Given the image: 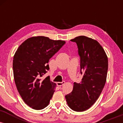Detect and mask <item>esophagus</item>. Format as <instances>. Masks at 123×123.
Here are the masks:
<instances>
[{"mask_svg": "<svg viewBox=\"0 0 123 123\" xmlns=\"http://www.w3.org/2000/svg\"><path fill=\"white\" fill-rule=\"evenodd\" d=\"M65 84V81H62V82H57V85L59 87H61V86H62L63 84Z\"/></svg>", "mask_w": 123, "mask_h": 123, "instance_id": "obj_1", "label": "esophagus"}]
</instances>
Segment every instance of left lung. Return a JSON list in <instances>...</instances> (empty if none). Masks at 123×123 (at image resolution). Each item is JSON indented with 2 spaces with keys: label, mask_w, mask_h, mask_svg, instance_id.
I'll list each match as a JSON object with an SVG mask.
<instances>
[{
  "label": "left lung",
  "mask_w": 123,
  "mask_h": 123,
  "mask_svg": "<svg viewBox=\"0 0 123 123\" xmlns=\"http://www.w3.org/2000/svg\"><path fill=\"white\" fill-rule=\"evenodd\" d=\"M76 42L80 57L81 81L74 83L72 92L65 96L73 111L88 109L98 99L106 81L108 59L105 50L96 40L80 36L70 40Z\"/></svg>",
  "instance_id": "1"
}]
</instances>
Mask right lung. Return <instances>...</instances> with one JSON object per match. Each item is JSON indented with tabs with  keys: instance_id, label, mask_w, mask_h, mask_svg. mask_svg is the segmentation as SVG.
Listing matches in <instances>:
<instances>
[{
	"instance_id": "obj_1",
	"label": "right lung",
	"mask_w": 123,
	"mask_h": 123,
	"mask_svg": "<svg viewBox=\"0 0 123 123\" xmlns=\"http://www.w3.org/2000/svg\"><path fill=\"white\" fill-rule=\"evenodd\" d=\"M65 43L45 36H33L25 40L15 52L12 61L14 81L21 98L35 110L49 104L56 84L49 76L42 77L49 70V60Z\"/></svg>"
}]
</instances>
